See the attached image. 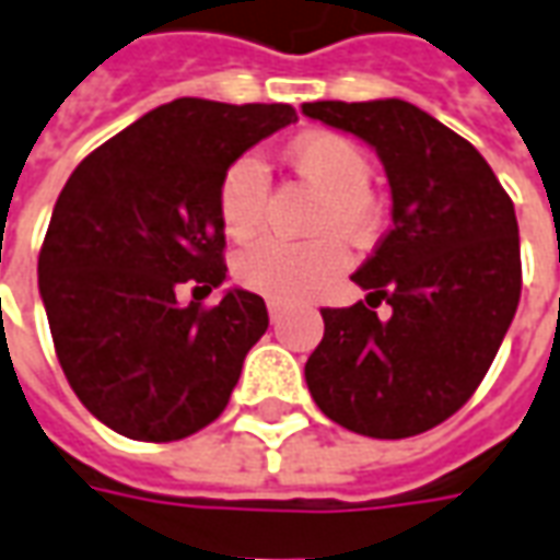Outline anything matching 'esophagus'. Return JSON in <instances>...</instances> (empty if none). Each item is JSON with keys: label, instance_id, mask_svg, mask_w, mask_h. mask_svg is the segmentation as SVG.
I'll return each mask as SVG.
<instances>
[{"label": "esophagus", "instance_id": "obj_1", "mask_svg": "<svg viewBox=\"0 0 560 560\" xmlns=\"http://www.w3.org/2000/svg\"><path fill=\"white\" fill-rule=\"evenodd\" d=\"M267 308H269V320H272V324H279V320H281V306H279V303H267Z\"/></svg>", "mask_w": 560, "mask_h": 560}]
</instances>
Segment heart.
I'll use <instances>...</instances> for the list:
<instances>
[{"mask_svg":"<svg viewBox=\"0 0 560 560\" xmlns=\"http://www.w3.org/2000/svg\"><path fill=\"white\" fill-rule=\"evenodd\" d=\"M293 170L320 190L315 233H342L348 242H370L382 230V206L370 190L373 160L361 144L339 132H308L288 148ZM269 202L267 166L242 154L226 166L218 187V214L226 236H254ZM348 267L342 242L320 236L312 242L260 240L236 257V279L272 303H303L334 284Z\"/></svg>","mask_w":560,"mask_h":560,"instance_id":"heart-1","label":"heart"}]
</instances>
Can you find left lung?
<instances>
[{
	"instance_id": "1",
	"label": "left lung",
	"mask_w": 560,
	"mask_h": 560,
	"mask_svg": "<svg viewBox=\"0 0 560 560\" xmlns=\"http://www.w3.org/2000/svg\"><path fill=\"white\" fill-rule=\"evenodd\" d=\"M303 115L373 144L394 199V226L351 276L366 303L320 308L306 385L342 428L416 436L470 400L510 330L522 296L512 199L482 154L418 105L327 100Z\"/></svg>"
}]
</instances>
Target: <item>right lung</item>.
Here are the masks:
<instances>
[{
  "mask_svg": "<svg viewBox=\"0 0 560 560\" xmlns=\"http://www.w3.org/2000/svg\"><path fill=\"white\" fill-rule=\"evenodd\" d=\"M296 120L291 105L175 100L78 163L38 254V291L78 400L105 428L172 443L212 424L267 334L252 291L178 303L226 279L218 187L252 144Z\"/></svg>",
  "mask_w": 560,
  "mask_h": 560,
  "instance_id": "add662e5",
  "label": "right lung"
}]
</instances>
